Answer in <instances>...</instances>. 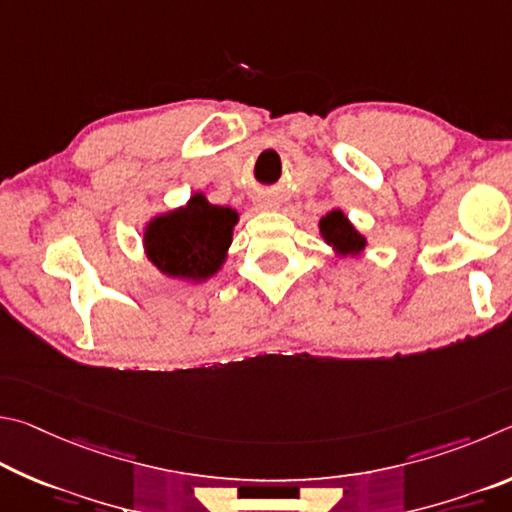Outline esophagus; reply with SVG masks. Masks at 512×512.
<instances>
[{
  "instance_id": "1",
  "label": "esophagus",
  "mask_w": 512,
  "mask_h": 512,
  "mask_svg": "<svg viewBox=\"0 0 512 512\" xmlns=\"http://www.w3.org/2000/svg\"><path fill=\"white\" fill-rule=\"evenodd\" d=\"M258 209H263V211H272V209H276V200H258Z\"/></svg>"
}]
</instances>
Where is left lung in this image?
Instances as JSON below:
<instances>
[{
  "label": "left lung",
  "mask_w": 512,
  "mask_h": 512,
  "mask_svg": "<svg viewBox=\"0 0 512 512\" xmlns=\"http://www.w3.org/2000/svg\"><path fill=\"white\" fill-rule=\"evenodd\" d=\"M319 236L333 249V256L337 261L362 256L364 249L369 247V240H366L364 233L355 229V224L348 220V215L342 209L328 211L319 220Z\"/></svg>",
  "instance_id": "obj_1"
}]
</instances>
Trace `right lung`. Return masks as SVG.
Returning <instances> with one entry per match:
<instances>
[{"instance_id": "right-lung-1", "label": "right lung", "mask_w": 512, "mask_h": 512, "mask_svg": "<svg viewBox=\"0 0 512 512\" xmlns=\"http://www.w3.org/2000/svg\"><path fill=\"white\" fill-rule=\"evenodd\" d=\"M238 220L236 209L193 193L177 209L152 215L143 227V251L166 279L200 285L227 263Z\"/></svg>"}]
</instances>
